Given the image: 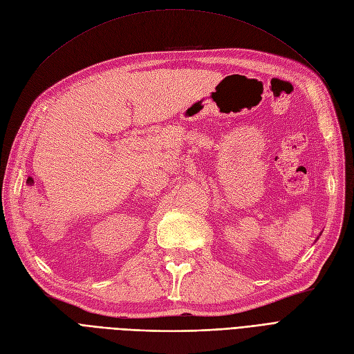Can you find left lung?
Wrapping results in <instances>:
<instances>
[{
    "mask_svg": "<svg viewBox=\"0 0 354 354\" xmlns=\"http://www.w3.org/2000/svg\"><path fill=\"white\" fill-rule=\"evenodd\" d=\"M319 235H321V234H319Z\"/></svg>",
    "mask_w": 354,
    "mask_h": 354,
    "instance_id": "1",
    "label": "left lung"
}]
</instances>
